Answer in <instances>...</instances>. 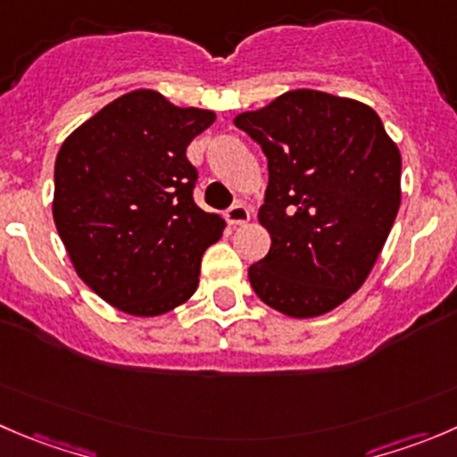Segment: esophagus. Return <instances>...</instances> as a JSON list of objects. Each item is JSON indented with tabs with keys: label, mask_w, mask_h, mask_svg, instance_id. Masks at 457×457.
Masks as SVG:
<instances>
[{
	"label": "esophagus",
	"mask_w": 457,
	"mask_h": 457,
	"mask_svg": "<svg viewBox=\"0 0 457 457\" xmlns=\"http://www.w3.org/2000/svg\"><path fill=\"white\" fill-rule=\"evenodd\" d=\"M225 219H228L229 225H243L250 220V210L243 203H237V205H232L225 212Z\"/></svg>",
	"instance_id": "34e87169"
}]
</instances>
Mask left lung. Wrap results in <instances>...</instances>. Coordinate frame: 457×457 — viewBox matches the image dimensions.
I'll use <instances>...</instances> for the list:
<instances>
[{
    "label": "left lung",
    "mask_w": 457,
    "mask_h": 457,
    "mask_svg": "<svg viewBox=\"0 0 457 457\" xmlns=\"http://www.w3.org/2000/svg\"><path fill=\"white\" fill-rule=\"evenodd\" d=\"M234 125L268 158L259 223L272 245L247 277L295 319L330 312L373 270L402 201V156L364 102L296 88Z\"/></svg>",
    "instance_id": "8db88e82"
}]
</instances>
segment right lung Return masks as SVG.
Returning <instances> with one entry per match:
<instances>
[{
	"label": "right lung",
	"mask_w": 457,
	"mask_h": 457,
	"mask_svg": "<svg viewBox=\"0 0 457 457\" xmlns=\"http://www.w3.org/2000/svg\"><path fill=\"white\" fill-rule=\"evenodd\" d=\"M214 120L138 88L62 143L53 220L78 277L113 308L158 317L196 292L225 220L194 203L198 174L185 152Z\"/></svg>",
	"instance_id": "add662e5"
}]
</instances>
